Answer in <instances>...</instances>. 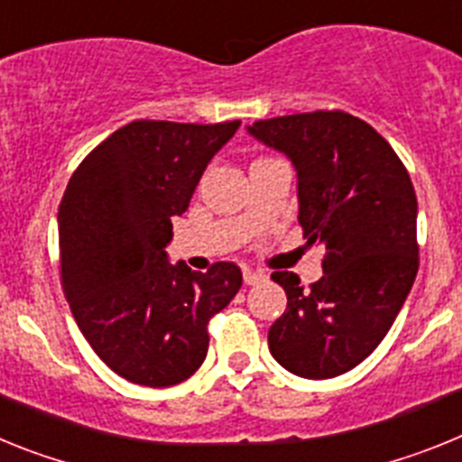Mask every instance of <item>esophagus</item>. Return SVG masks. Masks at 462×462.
Segmentation results:
<instances>
[{
	"label": "esophagus",
	"instance_id": "esophagus-1",
	"mask_svg": "<svg viewBox=\"0 0 462 462\" xmlns=\"http://www.w3.org/2000/svg\"><path fill=\"white\" fill-rule=\"evenodd\" d=\"M243 280H245V284H259V282H263L266 280V275H263V273H259V271H252V268H245L243 271Z\"/></svg>",
	"mask_w": 462,
	"mask_h": 462
}]
</instances>
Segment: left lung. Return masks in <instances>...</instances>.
<instances>
[{"label":"left lung","mask_w":462,"mask_h":462,"mask_svg":"<svg viewBox=\"0 0 462 462\" xmlns=\"http://www.w3.org/2000/svg\"><path fill=\"white\" fill-rule=\"evenodd\" d=\"M247 132L291 159L298 222L308 245L326 247L324 275L303 291L296 273L273 280L287 310L268 330L282 368L330 379L377 349L419 271L416 194L386 138L342 110L259 120Z\"/></svg>","instance_id":"8db88e82"}]
</instances>
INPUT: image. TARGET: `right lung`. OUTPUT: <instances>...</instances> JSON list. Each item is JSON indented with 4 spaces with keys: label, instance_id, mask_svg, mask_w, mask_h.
<instances>
[{
    "label": "right lung",
    "instance_id": "obj_1",
    "mask_svg": "<svg viewBox=\"0 0 462 462\" xmlns=\"http://www.w3.org/2000/svg\"><path fill=\"white\" fill-rule=\"evenodd\" d=\"M240 120H136L73 171L57 212L62 289L97 356L141 386L185 382L208 354V321L243 284L236 263H169L171 219L189 208L210 159Z\"/></svg>",
    "mask_w": 462,
    "mask_h": 462
}]
</instances>
